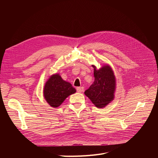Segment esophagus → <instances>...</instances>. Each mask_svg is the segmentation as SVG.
I'll return each instance as SVG.
<instances>
[{
  "label": "esophagus",
  "instance_id": "34e87169",
  "mask_svg": "<svg viewBox=\"0 0 158 158\" xmlns=\"http://www.w3.org/2000/svg\"><path fill=\"white\" fill-rule=\"evenodd\" d=\"M77 92L79 93H81L82 92H83L84 91V88L83 87H77Z\"/></svg>",
  "mask_w": 158,
  "mask_h": 158
}]
</instances>
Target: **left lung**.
Returning <instances> with one entry per match:
<instances>
[{
    "mask_svg": "<svg viewBox=\"0 0 158 158\" xmlns=\"http://www.w3.org/2000/svg\"><path fill=\"white\" fill-rule=\"evenodd\" d=\"M95 81L94 83L85 92V94L98 108H103L110 104L114 97L116 79L110 66L104 65L98 70L95 65Z\"/></svg>",
    "mask_w": 158,
    "mask_h": 158,
    "instance_id": "left-lung-1",
    "label": "left lung"
}]
</instances>
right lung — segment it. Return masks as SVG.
I'll return each instance as SVG.
<instances>
[{"label": "right lung", "instance_id": "right-lung-1", "mask_svg": "<svg viewBox=\"0 0 158 158\" xmlns=\"http://www.w3.org/2000/svg\"><path fill=\"white\" fill-rule=\"evenodd\" d=\"M76 92V89L69 82L64 81L60 74L55 73L45 82L44 89V98L52 107L60 106L69 95Z\"/></svg>", "mask_w": 158, "mask_h": 158}]
</instances>
